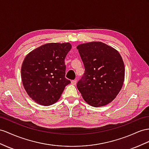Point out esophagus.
<instances>
[{"label": "esophagus", "instance_id": "esophagus-1", "mask_svg": "<svg viewBox=\"0 0 149 149\" xmlns=\"http://www.w3.org/2000/svg\"><path fill=\"white\" fill-rule=\"evenodd\" d=\"M71 84L72 85H76V84H77V81H72Z\"/></svg>", "mask_w": 149, "mask_h": 149}]
</instances>
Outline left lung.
Instances as JSON below:
<instances>
[{
    "label": "left lung",
    "instance_id": "obj_1",
    "mask_svg": "<svg viewBox=\"0 0 149 149\" xmlns=\"http://www.w3.org/2000/svg\"><path fill=\"white\" fill-rule=\"evenodd\" d=\"M85 67L84 75L77 87L87 104L101 107L116 98L123 85L125 65L116 49L101 41L77 47Z\"/></svg>",
    "mask_w": 149,
    "mask_h": 149
}]
</instances>
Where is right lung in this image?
<instances>
[{
  "mask_svg": "<svg viewBox=\"0 0 149 149\" xmlns=\"http://www.w3.org/2000/svg\"><path fill=\"white\" fill-rule=\"evenodd\" d=\"M71 48L70 43H49L26 56L21 66L22 85L36 103L45 106L55 103L70 83L65 77V58Z\"/></svg>",
  "mask_w": 149,
  "mask_h": 149,
  "instance_id": "obj_1",
  "label": "right lung"
}]
</instances>
